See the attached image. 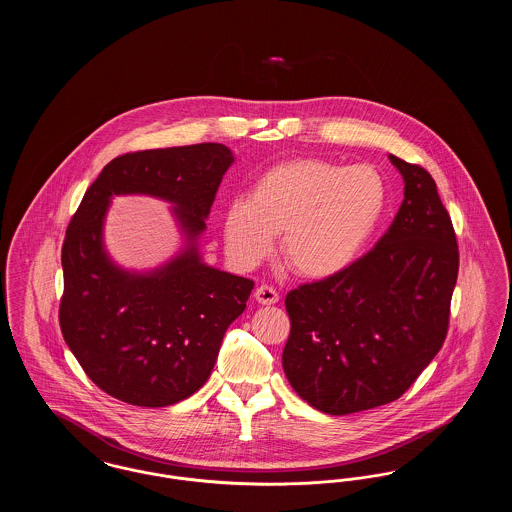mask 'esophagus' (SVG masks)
I'll list each match as a JSON object with an SVG mask.
<instances>
[{
  "instance_id": "34e87169",
  "label": "esophagus",
  "mask_w": 512,
  "mask_h": 512,
  "mask_svg": "<svg viewBox=\"0 0 512 512\" xmlns=\"http://www.w3.org/2000/svg\"><path fill=\"white\" fill-rule=\"evenodd\" d=\"M255 299L261 303V305H272L278 301V292L268 286V284H261L257 290H255Z\"/></svg>"
}]
</instances>
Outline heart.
<instances>
[{
    "label": "heart",
    "instance_id": "b5f03b06",
    "mask_svg": "<svg viewBox=\"0 0 512 512\" xmlns=\"http://www.w3.org/2000/svg\"><path fill=\"white\" fill-rule=\"evenodd\" d=\"M388 203L384 176L370 165L341 167L293 159L263 172L251 195L224 211L228 257L242 268L267 259L282 232V255L305 278H328L353 265Z\"/></svg>",
    "mask_w": 512,
    "mask_h": 512
}]
</instances>
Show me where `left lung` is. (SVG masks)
Wrapping results in <instances>:
<instances>
[{
    "label": "left lung",
    "instance_id": "obj_1",
    "mask_svg": "<svg viewBox=\"0 0 512 512\" xmlns=\"http://www.w3.org/2000/svg\"><path fill=\"white\" fill-rule=\"evenodd\" d=\"M405 199L388 232L353 265L286 295L282 353L293 390L326 414L399 399L438 355L459 274L453 222L430 172L395 155Z\"/></svg>",
    "mask_w": 512,
    "mask_h": 512
}]
</instances>
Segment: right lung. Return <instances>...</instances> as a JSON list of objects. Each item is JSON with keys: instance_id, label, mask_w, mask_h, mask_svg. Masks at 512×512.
I'll list each match as a JSON object with an SVG mask.
<instances>
[{"instance_id": "obj_1", "label": "right lung", "mask_w": 512, "mask_h": 512, "mask_svg": "<svg viewBox=\"0 0 512 512\" xmlns=\"http://www.w3.org/2000/svg\"><path fill=\"white\" fill-rule=\"evenodd\" d=\"M232 163L222 144L124 153L103 167L69 222L61 332L86 376L119 401L155 409L190 397L207 382L226 328L244 313L253 280L207 267L195 245ZM121 193L174 202L189 249L147 275L113 266L102 220Z\"/></svg>"}]
</instances>
